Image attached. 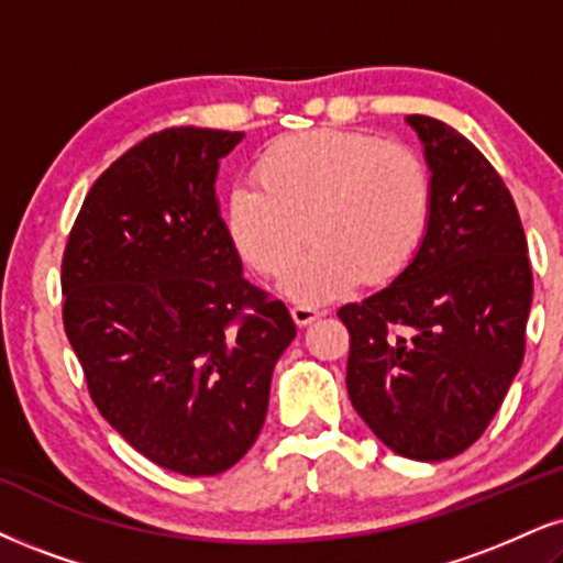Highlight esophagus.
I'll return each mask as SVG.
<instances>
[{"instance_id": "obj_1", "label": "esophagus", "mask_w": 563, "mask_h": 563, "mask_svg": "<svg viewBox=\"0 0 563 563\" xmlns=\"http://www.w3.org/2000/svg\"><path fill=\"white\" fill-rule=\"evenodd\" d=\"M318 316H321V310H318L316 305H310V302H297L292 308V318H295L297 325L313 323Z\"/></svg>"}]
</instances>
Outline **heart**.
Returning <instances> with one entry per match:
<instances>
[{
    "label": "heart",
    "instance_id": "obj_1",
    "mask_svg": "<svg viewBox=\"0 0 563 563\" xmlns=\"http://www.w3.org/2000/svg\"><path fill=\"white\" fill-rule=\"evenodd\" d=\"M255 179L229 192V240L250 268L279 276L313 233L317 242L282 282L295 300H329L363 276L391 282L415 261L433 217L426 162L376 135H287L263 151Z\"/></svg>",
    "mask_w": 563,
    "mask_h": 563
}]
</instances>
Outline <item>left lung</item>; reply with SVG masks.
Segmentation results:
<instances>
[{"label":"left lung","mask_w":563,"mask_h":563,"mask_svg":"<svg viewBox=\"0 0 563 563\" xmlns=\"http://www.w3.org/2000/svg\"><path fill=\"white\" fill-rule=\"evenodd\" d=\"M407 122L430 166L428 234L386 289L336 316L360 418L407 460L441 462L481 439L522 365L532 271L515 198L488 158L446 122Z\"/></svg>","instance_id":"1"}]
</instances>
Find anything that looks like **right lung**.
<instances>
[{"instance_id": "1", "label": "right lung", "mask_w": 563, "mask_h": 563, "mask_svg": "<svg viewBox=\"0 0 563 563\" xmlns=\"http://www.w3.org/2000/svg\"><path fill=\"white\" fill-rule=\"evenodd\" d=\"M242 133L169 128L96 179L62 258V321L88 394L158 467L203 477L258 439L297 329L242 276L219 217V158Z\"/></svg>"}]
</instances>
